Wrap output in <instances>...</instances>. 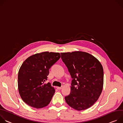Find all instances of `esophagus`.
I'll use <instances>...</instances> for the list:
<instances>
[{"label": "esophagus", "instance_id": "1", "mask_svg": "<svg viewBox=\"0 0 123 123\" xmlns=\"http://www.w3.org/2000/svg\"><path fill=\"white\" fill-rule=\"evenodd\" d=\"M57 88L59 90H61L62 88V87H57Z\"/></svg>", "mask_w": 123, "mask_h": 123}]
</instances>
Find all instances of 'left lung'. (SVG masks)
Masks as SVG:
<instances>
[{
    "label": "left lung",
    "instance_id": "obj_1",
    "mask_svg": "<svg viewBox=\"0 0 123 123\" xmlns=\"http://www.w3.org/2000/svg\"><path fill=\"white\" fill-rule=\"evenodd\" d=\"M61 58L72 78L66 103L79 111L92 106L99 99L104 84L100 62L91 54L81 51L61 53Z\"/></svg>",
    "mask_w": 123,
    "mask_h": 123
}]
</instances>
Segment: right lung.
Listing matches in <instances>:
<instances>
[{"mask_svg": "<svg viewBox=\"0 0 123 123\" xmlns=\"http://www.w3.org/2000/svg\"><path fill=\"white\" fill-rule=\"evenodd\" d=\"M60 57L59 53L44 52L31 56L23 62L18 74V88L26 104L40 108L50 103L55 90L45 81L50 67Z\"/></svg>", "mask_w": 123, "mask_h": 123, "instance_id": "add662e5", "label": "right lung"}]
</instances>
